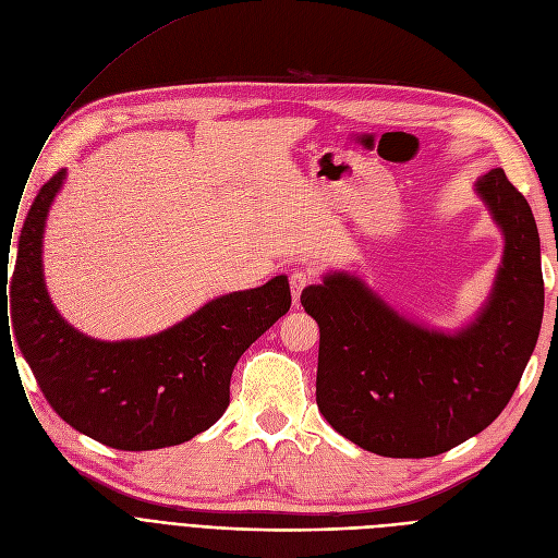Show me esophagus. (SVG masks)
<instances>
[{
    "instance_id": "obj_1",
    "label": "esophagus",
    "mask_w": 558,
    "mask_h": 558,
    "mask_svg": "<svg viewBox=\"0 0 558 558\" xmlns=\"http://www.w3.org/2000/svg\"><path fill=\"white\" fill-rule=\"evenodd\" d=\"M313 283V275L308 270H294L290 275V292H292V304L300 308L302 304V292L306 286Z\"/></svg>"
}]
</instances>
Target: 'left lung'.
<instances>
[{"label":"left lung","mask_w":558,"mask_h":558,"mask_svg":"<svg viewBox=\"0 0 558 558\" xmlns=\"http://www.w3.org/2000/svg\"><path fill=\"white\" fill-rule=\"evenodd\" d=\"M475 191L505 252L486 306L464 329H425L347 272L302 292L319 326L317 408L369 452L421 460L460 446L498 418L530 363L545 304L536 220L502 169L477 178Z\"/></svg>","instance_id":"obj_1"}]
</instances>
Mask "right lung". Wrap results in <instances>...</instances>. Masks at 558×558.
Masks as SVG:
<instances>
[{
  "instance_id": "1",
  "label": "right lung",
  "mask_w": 558,
  "mask_h": 558,
  "mask_svg": "<svg viewBox=\"0 0 558 558\" xmlns=\"http://www.w3.org/2000/svg\"><path fill=\"white\" fill-rule=\"evenodd\" d=\"M64 175L62 169L43 184L22 227L15 266L22 355L74 430L119 450L184 444L222 416L239 357L288 313V277L222 294L148 338H87L60 317L43 275L45 220Z\"/></svg>"
}]
</instances>
